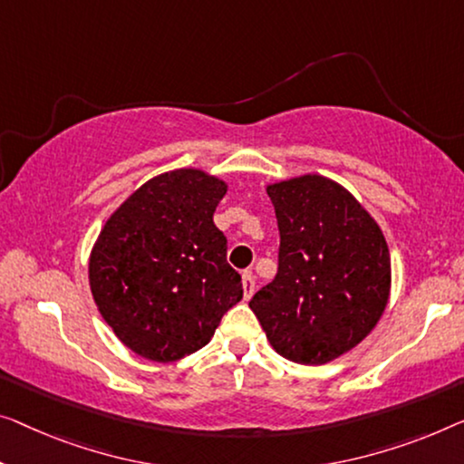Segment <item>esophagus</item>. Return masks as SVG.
Returning <instances> with one entry per match:
<instances>
[{
    "label": "esophagus",
    "instance_id": "esophagus-1",
    "mask_svg": "<svg viewBox=\"0 0 464 464\" xmlns=\"http://www.w3.org/2000/svg\"><path fill=\"white\" fill-rule=\"evenodd\" d=\"M241 279H244V300H250L254 295V289H256V281H254L252 271H244Z\"/></svg>",
    "mask_w": 464,
    "mask_h": 464
}]
</instances>
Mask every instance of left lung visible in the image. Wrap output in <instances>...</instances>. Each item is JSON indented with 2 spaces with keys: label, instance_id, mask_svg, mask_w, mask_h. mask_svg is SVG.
Returning a JSON list of instances; mask_svg holds the SVG:
<instances>
[{
  "label": "left lung",
  "instance_id": "obj_1",
  "mask_svg": "<svg viewBox=\"0 0 464 464\" xmlns=\"http://www.w3.org/2000/svg\"><path fill=\"white\" fill-rule=\"evenodd\" d=\"M279 225V268L250 308L287 361L324 364L382 319L392 262L385 237L350 191L319 175L266 188Z\"/></svg>",
  "mask_w": 464,
  "mask_h": 464
}]
</instances>
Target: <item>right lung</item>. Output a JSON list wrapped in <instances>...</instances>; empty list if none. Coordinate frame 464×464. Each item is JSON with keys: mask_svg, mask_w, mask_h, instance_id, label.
I'll use <instances>...</instances> for the list:
<instances>
[{"mask_svg": "<svg viewBox=\"0 0 464 464\" xmlns=\"http://www.w3.org/2000/svg\"><path fill=\"white\" fill-rule=\"evenodd\" d=\"M225 193L227 185L202 170L164 172L103 225L89 283L103 321L135 354L156 362L193 354L244 298L212 220Z\"/></svg>", "mask_w": 464, "mask_h": 464, "instance_id": "obj_1", "label": "right lung"}]
</instances>
